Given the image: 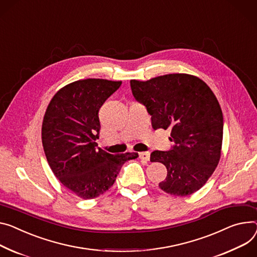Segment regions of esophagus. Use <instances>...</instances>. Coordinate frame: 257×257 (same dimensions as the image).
Here are the masks:
<instances>
[{"label":"esophagus","instance_id":"34e87169","mask_svg":"<svg viewBox=\"0 0 257 257\" xmlns=\"http://www.w3.org/2000/svg\"><path fill=\"white\" fill-rule=\"evenodd\" d=\"M139 156H140L141 161H143V162H148L149 159H150V153H149V152H140V153H139Z\"/></svg>","mask_w":257,"mask_h":257}]
</instances>
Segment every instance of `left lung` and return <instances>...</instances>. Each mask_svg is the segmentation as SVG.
Listing matches in <instances>:
<instances>
[{
	"label": "left lung",
	"mask_w": 257,
	"mask_h": 257,
	"mask_svg": "<svg viewBox=\"0 0 257 257\" xmlns=\"http://www.w3.org/2000/svg\"><path fill=\"white\" fill-rule=\"evenodd\" d=\"M132 92L146 106L153 130H171L169 151L155 150L150 162L166 166L159 186L176 196L201 189L221 156L223 115L211 88L199 77L168 74L147 81L131 80Z\"/></svg>",
	"instance_id": "1"
}]
</instances>
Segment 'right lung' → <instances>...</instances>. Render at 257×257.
I'll use <instances>...</instances> for the list:
<instances>
[{
	"mask_svg": "<svg viewBox=\"0 0 257 257\" xmlns=\"http://www.w3.org/2000/svg\"><path fill=\"white\" fill-rule=\"evenodd\" d=\"M121 81L88 78L58 90L46 109L42 143L54 176L77 196L91 200L114 184L122 165L138 153L110 154L96 148L98 110Z\"/></svg>",
	"mask_w": 257,
	"mask_h": 257,
	"instance_id": "add662e5",
	"label": "right lung"
}]
</instances>
